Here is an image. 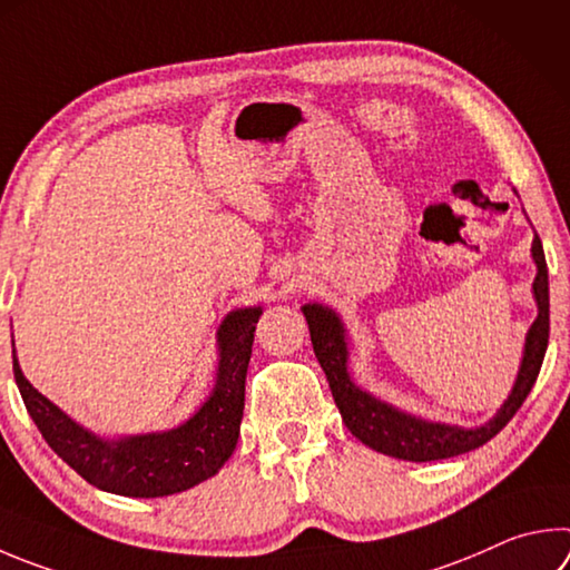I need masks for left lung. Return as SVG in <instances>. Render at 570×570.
Returning <instances> with one entry per match:
<instances>
[{"label": "left lung", "instance_id": "left-lung-1", "mask_svg": "<svg viewBox=\"0 0 570 570\" xmlns=\"http://www.w3.org/2000/svg\"><path fill=\"white\" fill-rule=\"evenodd\" d=\"M533 258L538 266L533 294L538 304V318L525 336V351L523 364L515 379V386L511 391L509 401L503 403L501 411L485 423L481 429H461V426H446V423H431L409 413L396 411L389 403H381L366 391L354 386V381L346 374V341H344V326H341L338 316L318 304L304 306V316L308 321V331H312L314 354L318 358L321 368L328 379L331 393L341 411L346 429L354 436L366 443L368 449L386 453L393 459L403 461H441L451 456H461L473 449L489 443L495 433H499L505 423H509L515 411L523 406L525 396H529L538 371H541L546 346H548V331H551V318H548V266L541 239H533Z\"/></svg>", "mask_w": 570, "mask_h": 570}]
</instances>
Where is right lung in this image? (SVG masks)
<instances>
[{"mask_svg": "<svg viewBox=\"0 0 570 570\" xmlns=\"http://www.w3.org/2000/svg\"><path fill=\"white\" fill-rule=\"evenodd\" d=\"M258 316L262 308H239L224 318L214 393L189 421L164 433L114 443L91 436L29 384L12 351L14 381L41 436L87 483L129 499L171 495L212 479L236 449Z\"/></svg>", "mask_w": 570, "mask_h": 570, "instance_id": "add662e5", "label": "right lung"}]
</instances>
